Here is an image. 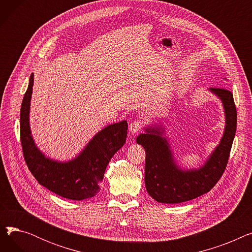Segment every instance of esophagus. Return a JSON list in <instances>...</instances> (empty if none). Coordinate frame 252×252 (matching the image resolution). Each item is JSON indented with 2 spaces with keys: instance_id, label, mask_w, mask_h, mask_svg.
Segmentation results:
<instances>
[{
  "instance_id": "34e87169",
  "label": "esophagus",
  "mask_w": 252,
  "mask_h": 252,
  "mask_svg": "<svg viewBox=\"0 0 252 252\" xmlns=\"http://www.w3.org/2000/svg\"><path fill=\"white\" fill-rule=\"evenodd\" d=\"M142 129V123L140 121L131 122L128 126V130L130 134H137Z\"/></svg>"
}]
</instances>
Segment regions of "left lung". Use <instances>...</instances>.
Masks as SVG:
<instances>
[{"mask_svg":"<svg viewBox=\"0 0 252 252\" xmlns=\"http://www.w3.org/2000/svg\"><path fill=\"white\" fill-rule=\"evenodd\" d=\"M208 90L221 101L226 123L219 145L198 168H183L178 164L160 123L145 126V134L137 137V143L146 152L145 186L157 202L181 203L209 192L227 166L236 134V106L230 91L220 88Z\"/></svg>","mask_w":252,"mask_h":252,"instance_id":"1","label":"left lung"}]
</instances>
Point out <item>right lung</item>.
Here are the masks:
<instances>
[{"label":"right lung","mask_w":252,"mask_h":252,"mask_svg":"<svg viewBox=\"0 0 252 252\" xmlns=\"http://www.w3.org/2000/svg\"><path fill=\"white\" fill-rule=\"evenodd\" d=\"M33 73L30 77L20 109V137L23 156L32 174L42 186L66 199L84 200L100 190L105 169L127 137V123L122 121L102 128L71 160L47 157L37 148L30 125Z\"/></svg>","instance_id":"right-lung-1"}]
</instances>
